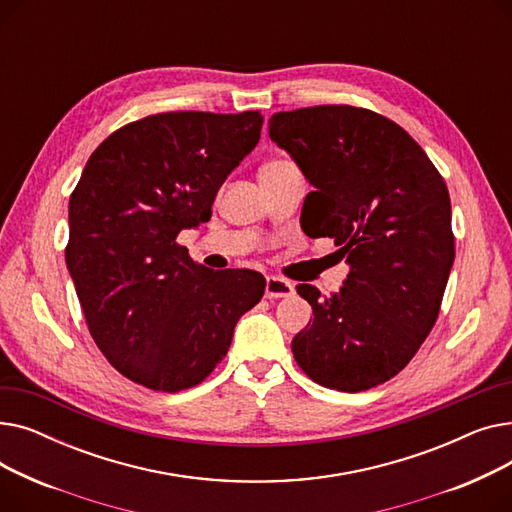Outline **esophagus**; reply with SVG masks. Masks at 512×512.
Here are the masks:
<instances>
[{
	"instance_id": "1",
	"label": "esophagus",
	"mask_w": 512,
	"mask_h": 512,
	"mask_svg": "<svg viewBox=\"0 0 512 512\" xmlns=\"http://www.w3.org/2000/svg\"><path fill=\"white\" fill-rule=\"evenodd\" d=\"M294 294V286L278 276H267L265 280V297L267 299H286Z\"/></svg>"
}]
</instances>
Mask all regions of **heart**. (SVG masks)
Instances as JSON below:
<instances>
[{"label":"heart","instance_id":"b5f03b06","mask_svg":"<svg viewBox=\"0 0 512 512\" xmlns=\"http://www.w3.org/2000/svg\"><path fill=\"white\" fill-rule=\"evenodd\" d=\"M276 166H288V161H272V164H267L265 168H276Z\"/></svg>","mask_w":512,"mask_h":512}]
</instances>
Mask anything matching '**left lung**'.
<instances>
[{
	"mask_svg": "<svg viewBox=\"0 0 512 512\" xmlns=\"http://www.w3.org/2000/svg\"><path fill=\"white\" fill-rule=\"evenodd\" d=\"M267 130L315 188L301 213L305 234L334 238L348 263L330 297L297 286L313 321L292 338V355L332 390L384 384L440 313L454 261L448 188L405 128L361 107L280 112Z\"/></svg>",
	"mask_w": 512,
	"mask_h": 512,
	"instance_id": "8db88e82",
	"label": "left lung"
}]
</instances>
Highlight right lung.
<instances>
[{"label":"right lung","mask_w":512,"mask_h":512,"mask_svg":"<svg viewBox=\"0 0 512 512\" xmlns=\"http://www.w3.org/2000/svg\"><path fill=\"white\" fill-rule=\"evenodd\" d=\"M261 124L259 112L157 114L89 157L68 205L66 265L93 340L128 380L157 392L201 384L261 301L259 272H213L176 242L209 222Z\"/></svg>","instance_id":"right-lung-1"}]
</instances>
